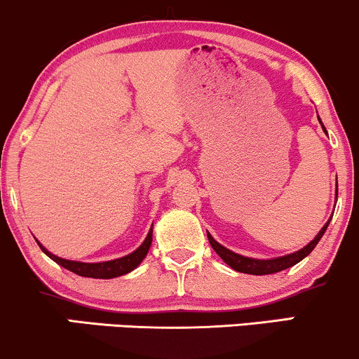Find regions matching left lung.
I'll return each mask as SVG.
<instances>
[{
	"label": "left lung",
	"instance_id": "obj_1",
	"mask_svg": "<svg viewBox=\"0 0 359 359\" xmlns=\"http://www.w3.org/2000/svg\"><path fill=\"white\" fill-rule=\"evenodd\" d=\"M319 122H321V119H319ZM323 129H324V126H323ZM324 130H326V129H324ZM336 196H338V188H336ZM331 218L326 222V225L323 226L321 231L316 235V238L313 240V242L307 243L304 248L294 252V254H289V255H284V257H277V259H269V260L250 259V257H243V255L235 254V252H231V250H229V248L220 245V243H218L217 240H215L212 235L208 233V231H206V235H208V242H210V245H212L213 250L217 252V254L222 257L223 262H225L226 265H230L233 271L242 272V273H252V276H267V273H276V272L285 271V269L292 267V265L301 262L304 257L309 255L311 252L314 250V247L318 245L319 240L323 238L324 231H326L327 225H330Z\"/></svg>",
	"mask_w": 359,
	"mask_h": 359
}]
</instances>
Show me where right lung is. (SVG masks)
Here are the masks:
<instances>
[{
	"label": "right lung",
	"instance_id": "add662e5",
	"mask_svg": "<svg viewBox=\"0 0 359 359\" xmlns=\"http://www.w3.org/2000/svg\"><path fill=\"white\" fill-rule=\"evenodd\" d=\"M151 242H153V226H151L149 233H147L144 242L141 243V247H137L133 254L121 257V259H116V260H107V262L87 264V262H75V260L60 259V257L50 254V252L36 240V243L40 245L41 250H43L45 254L53 260V262L62 265V267L67 269V271L77 273V276L92 277V279H114V277L124 276V273H129L130 271H134V269L144 260L147 252H149Z\"/></svg>",
	"mask_w": 359,
	"mask_h": 359
}]
</instances>
